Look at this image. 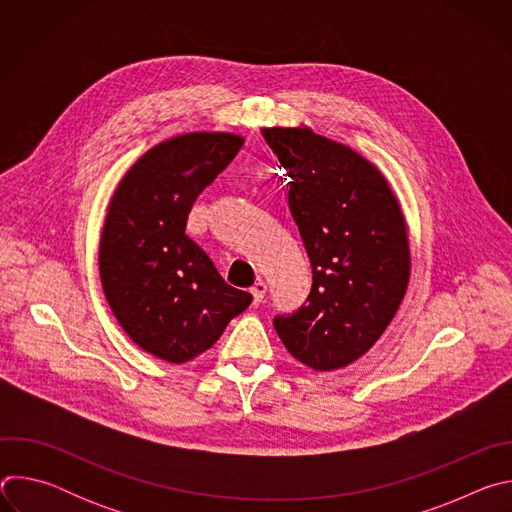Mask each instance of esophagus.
<instances>
[{
	"label": "esophagus",
	"mask_w": 512,
	"mask_h": 512,
	"mask_svg": "<svg viewBox=\"0 0 512 512\" xmlns=\"http://www.w3.org/2000/svg\"><path fill=\"white\" fill-rule=\"evenodd\" d=\"M251 294H253V302H255V304H261L263 298H265V294H267V283H265L263 279H259V281L251 287Z\"/></svg>",
	"instance_id": "obj_1"
}]
</instances>
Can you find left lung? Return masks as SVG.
<instances>
[{
	"label": "left lung",
	"mask_w": 512,
	"mask_h": 512,
	"mask_svg": "<svg viewBox=\"0 0 512 512\" xmlns=\"http://www.w3.org/2000/svg\"><path fill=\"white\" fill-rule=\"evenodd\" d=\"M261 133L291 178L289 210L312 263L308 304L273 326L306 367L344 369L373 348L405 298L411 251L401 204L348 145L308 125Z\"/></svg>",
	"instance_id": "1"
}]
</instances>
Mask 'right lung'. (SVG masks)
<instances>
[{"mask_svg":"<svg viewBox=\"0 0 512 512\" xmlns=\"http://www.w3.org/2000/svg\"><path fill=\"white\" fill-rule=\"evenodd\" d=\"M243 143V135L225 131L160 141L125 172L107 206L99 243L103 294L123 332L160 360L196 358L253 302L186 235L194 200Z\"/></svg>","mask_w":512,"mask_h":512,"instance_id":"1","label":"right lung"}]
</instances>
